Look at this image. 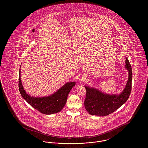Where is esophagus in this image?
<instances>
[{"mask_svg": "<svg viewBox=\"0 0 148 148\" xmlns=\"http://www.w3.org/2000/svg\"><path fill=\"white\" fill-rule=\"evenodd\" d=\"M86 79V76L85 75H82L79 78V80L80 82H84Z\"/></svg>", "mask_w": 148, "mask_h": 148, "instance_id": "1", "label": "esophagus"}]
</instances>
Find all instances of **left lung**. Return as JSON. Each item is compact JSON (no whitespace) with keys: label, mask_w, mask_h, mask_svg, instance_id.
<instances>
[{"label":"left lung","mask_w":148,"mask_h":148,"mask_svg":"<svg viewBox=\"0 0 148 148\" xmlns=\"http://www.w3.org/2000/svg\"><path fill=\"white\" fill-rule=\"evenodd\" d=\"M125 68L128 71V80L123 91L118 94H108L93 87L85 85L86 95L85 109L90 115L104 116L113 113L123 106L129 98L132 89V69L126 58Z\"/></svg>","instance_id":"obj_1"}]
</instances>
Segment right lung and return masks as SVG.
Here are the masks:
<instances>
[{"label":"right lung","instance_id":"obj_1","mask_svg":"<svg viewBox=\"0 0 148 148\" xmlns=\"http://www.w3.org/2000/svg\"><path fill=\"white\" fill-rule=\"evenodd\" d=\"M21 68V67H20ZM75 82H68L60 88L54 93L47 97H35L27 93L22 84L21 69L19 74V89L22 97L25 101L40 113L49 115L58 113L65 105L68 95Z\"/></svg>","mask_w":148,"mask_h":148}]
</instances>
